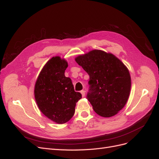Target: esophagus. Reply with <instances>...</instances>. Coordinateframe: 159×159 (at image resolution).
I'll use <instances>...</instances> for the list:
<instances>
[{"label": "esophagus", "instance_id": "obj_1", "mask_svg": "<svg viewBox=\"0 0 159 159\" xmlns=\"http://www.w3.org/2000/svg\"><path fill=\"white\" fill-rule=\"evenodd\" d=\"M81 95H82V97H84L85 95V91L81 90Z\"/></svg>", "mask_w": 159, "mask_h": 159}]
</instances>
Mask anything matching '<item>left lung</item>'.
<instances>
[{"instance_id": "8db88e82", "label": "left lung", "mask_w": 159, "mask_h": 159, "mask_svg": "<svg viewBox=\"0 0 159 159\" xmlns=\"http://www.w3.org/2000/svg\"><path fill=\"white\" fill-rule=\"evenodd\" d=\"M89 75L87 99L95 112L103 117L116 115L129 97L131 80L123 62L111 53L93 50L75 57Z\"/></svg>"}]
</instances>
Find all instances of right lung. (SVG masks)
<instances>
[{
	"mask_svg": "<svg viewBox=\"0 0 159 159\" xmlns=\"http://www.w3.org/2000/svg\"><path fill=\"white\" fill-rule=\"evenodd\" d=\"M68 66L60 56L52 57L41 70L34 87L38 108L58 124L70 121L74 115L76 103L81 98V94L74 91L71 79L65 76Z\"/></svg>",
	"mask_w": 159,
	"mask_h": 159,
	"instance_id": "add662e5",
	"label": "right lung"
}]
</instances>
